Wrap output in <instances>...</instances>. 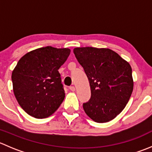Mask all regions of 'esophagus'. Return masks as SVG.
I'll list each match as a JSON object with an SVG mask.
<instances>
[{
  "label": "esophagus",
  "mask_w": 152,
  "mask_h": 152,
  "mask_svg": "<svg viewBox=\"0 0 152 152\" xmlns=\"http://www.w3.org/2000/svg\"><path fill=\"white\" fill-rule=\"evenodd\" d=\"M69 89H70L71 91H75V90H76V89H75L74 86H70V87H69Z\"/></svg>",
  "instance_id": "1"
}]
</instances>
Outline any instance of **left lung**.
<instances>
[{
    "instance_id": "1",
    "label": "left lung",
    "mask_w": 152,
    "mask_h": 152,
    "mask_svg": "<svg viewBox=\"0 0 152 152\" xmlns=\"http://www.w3.org/2000/svg\"><path fill=\"white\" fill-rule=\"evenodd\" d=\"M73 53L90 82L91 97L83 104L85 113L97 123L110 121L125 108L132 93L131 66L109 48H75Z\"/></svg>"
}]
</instances>
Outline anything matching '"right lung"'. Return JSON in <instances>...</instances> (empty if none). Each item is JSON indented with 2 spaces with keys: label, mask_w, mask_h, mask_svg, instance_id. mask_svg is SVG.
<instances>
[{
  "label": "right lung",
  "mask_w": 152,
  "mask_h": 152,
  "mask_svg": "<svg viewBox=\"0 0 152 152\" xmlns=\"http://www.w3.org/2000/svg\"><path fill=\"white\" fill-rule=\"evenodd\" d=\"M69 48L46 46L24 55L12 71L13 91L18 104L29 115H51L65 99L58 70L67 60Z\"/></svg>",
  "instance_id": "1"
}]
</instances>
